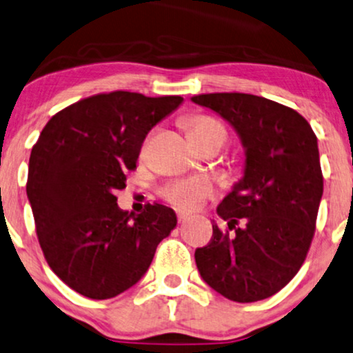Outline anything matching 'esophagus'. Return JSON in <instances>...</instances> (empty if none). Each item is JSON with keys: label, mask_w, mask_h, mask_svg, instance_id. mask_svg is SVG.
Returning a JSON list of instances; mask_svg holds the SVG:
<instances>
[{"label": "esophagus", "mask_w": 353, "mask_h": 353, "mask_svg": "<svg viewBox=\"0 0 353 353\" xmlns=\"http://www.w3.org/2000/svg\"><path fill=\"white\" fill-rule=\"evenodd\" d=\"M187 218H189V215H187V213H184V212H177V220H179L181 223L185 221Z\"/></svg>", "instance_id": "1"}]
</instances>
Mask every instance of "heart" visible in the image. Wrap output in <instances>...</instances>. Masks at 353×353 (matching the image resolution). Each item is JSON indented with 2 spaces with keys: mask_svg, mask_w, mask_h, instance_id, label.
I'll return each mask as SVG.
<instances>
[{
  "mask_svg": "<svg viewBox=\"0 0 353 353\" xmlns=\"http://www.w3.org/2000/svg\"><path fill=\"white\" fill-rule=\"evenodd\" d=\"M215 130H225L218 120L212 117H203V115L202 117L192 119V137L203 135V133H210ZM212 194V181L205 179V177H189V179L176 181L164 189V197H166L171 203L176 205V207L184 210L199 208Z\"/></svg>",
  "mask_w": 353,
  "mask_h": 353,
  "instance_id": "obj_1",
  "label": "heart"
}]
</instances>
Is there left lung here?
<instances>
[{
  "label": "left lung",
  "mask_w": 353,
  "mask_h": 353,
  "mask_svg": "<svg viewBox=\"0 0 353 353\" xmlns=\"http://www.w3.org/2000/svg\"><path fill=\"white\" fill-rule=\"evenodd\" d=\"M192 102L226 120L246 156L243 177L216 208L234 234L212 220L213 238L195 251V264L228 300H265L296 275L313 239L323 197L318 138L296 110L265 97L216 92Z\"/></svg>",
  "instance_id": "8db88e82"
}]
</instances>
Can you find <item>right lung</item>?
I'll return each instance as SVG.
<instances>
[{"instance_id":"1","label":"right lung","mask_w":353,"mask_h":353,"mask_svg":"<svg viewBox=\"0 0 353 353\" xmlns=\"http://www.w3.org/2000/svg\"><path fill=\"white\" fill-rule=\"evenodd\" d=\"M182 101L128 91L88 97L53 115L34 145L28 199L40 248L79 295L107 300L132 288L176 228L172 208L146 205L133 215L114 194L137 168L151 128Z\"/></svg>"}]
</instances>
